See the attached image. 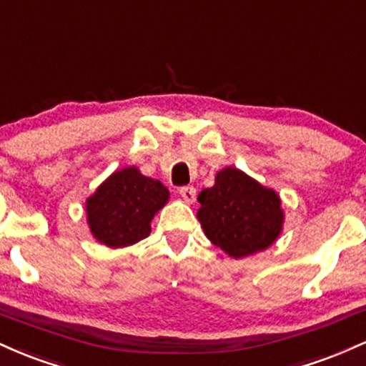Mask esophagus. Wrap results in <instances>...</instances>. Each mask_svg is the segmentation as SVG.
<instances>
[{
	"instance_id": "obj_1",
	"label": "esophagus",
	"mask_w": 366,
	"mask_h": 366,
	"mask_svg": "<svg viewBox=\"0 0 366 366\" xmlns=\"http://www.w3.org/2000/svg\"><path fill=\"white\" fill-rule=\"evenodd\" d=\"M179 194L182 196V199L186 201V203L192 204L196 201V189L192 186H186V187H180L179 189Z\"/></svg>"
}]
</instances>
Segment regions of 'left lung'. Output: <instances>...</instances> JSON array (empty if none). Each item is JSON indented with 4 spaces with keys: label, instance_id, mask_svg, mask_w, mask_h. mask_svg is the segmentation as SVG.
I'll return each instance as SVG.
<instances>
[{
    "label": "left lung",
    "instance_id": "obj_1",
    "mask_svg": "<svg viewBox=\"0 0 366 366\" xmlns=\"http://www.w3.org/2000/svg\"><path fill=\"white\" fill-rule=\"evenodd\" d=\"M197 201L204 234L230 258L264 251L284 229L280 196L236 167L218 172L213 187L203 189Z\"/></svg>",
    "mask_w": 366,
    "mask_h": 366
}]
</instances>
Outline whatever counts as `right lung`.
<instances>
[{
	"label": "right lung",
	"mask_w": 366,
	"mask_h": 366,
	"mask_svg": "<svg viewBox=\"0 0 366 366\" xmlns=\"http://www.w3.org/2000/svg\"><path fill=\"white\" fill-rule=\"evenodd\" d=\"M169 197V189L137 167L115 170L86 199L92 237L112 249L136 244L149 236L151 220Z\"/></svg>",
	"instance_id": "1"
}]
</instances>
